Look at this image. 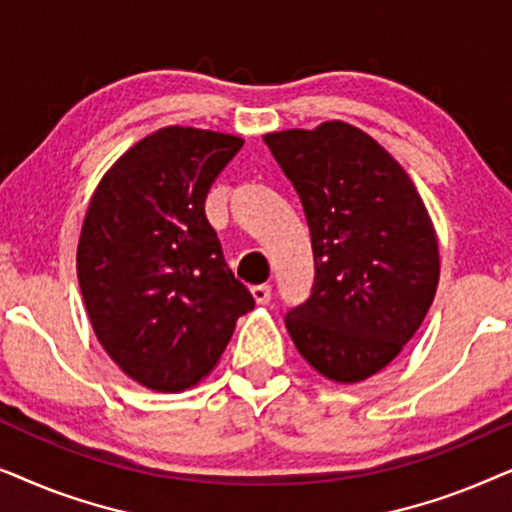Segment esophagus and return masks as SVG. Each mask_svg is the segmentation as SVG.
I'll return each instance as SVG.
<instances>
[{
    "instance_id": "34e87169",
    "label": "esophagus",
    "mask_w": 512,
    "mask_h": 512,
    "mask_svg": "<svg viewBox=\"0 0 512 512\" xmlns=\"http://www.w3.org/2000/svg\"><path fill=\"white\" fill-rule=\"evenodd\" d=\"M251 296H254V300H256L258 305L270 303V298H272V286H270V284H256V286H251Z\"/></svg>"
}]
</instances>
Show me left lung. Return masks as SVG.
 <instances>
[{
	"mask_svg": "<svg viewBox=\"0 0 512 512\" xmlns=\"http://www.w3.org/2000/svg\"><path fill=\"white\" fill-rule=\"evenodd\" d=\"M265 144L298 191L314 251L312 293L286 314V331L328 380H368L401 354L436 296L431 216L408 172L354 125L270 132Z\"/></svg>",
	"mask_w": 512,
	"mask_h": 512,
	"instance_id": "8db88e82",
	"label": "left lung"
}]
</instances>
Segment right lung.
Masks as SVG:
<instances>
[{"mask_svg":"<svg viewBox=\"0 0 512 512\" xmlns=\"http://www.w3.org/2000/svg\"><path fill=\"white\" fill-rule=\"evenodd\" d=\"M244 139L170 125L111 165L83 219L76 272L90 324L146 389L212 373L254 296L223 261L205 200Z\"/></svg>","mask_w":512,"mask_h":512,"instance_id":"obj_1","label":"right lung"}]
</instances>
